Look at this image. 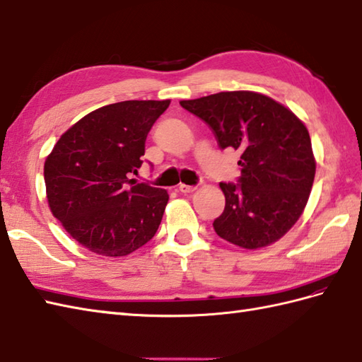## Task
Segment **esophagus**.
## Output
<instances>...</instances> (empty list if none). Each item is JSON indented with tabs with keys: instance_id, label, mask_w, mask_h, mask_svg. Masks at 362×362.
<instances>
[{
	"instance_id": "obj_1",
	"label": "esophagus",
	"mask_w": 362,
	"mask_h": 362,
	"mask_svg": "<svg viewBox=\"0 0 362 362\" xmlns=\"http://www.w3.org/2000/svg\"><path fill=\"white\" fill-rule=\"evenodd\" d=\"M194 189H196V187H193V185H185V183H180V185H179V191H180V193H183V194L193 193Z\"/></svg>"
}]
</instances>
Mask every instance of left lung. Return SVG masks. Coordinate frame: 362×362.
I'll list each match as a JSON object with an SVG mask.
<instances>
[{"mask_svg": "<svg viewBox=\"0 0 362 362\" xmlns=\"http://www.w3.org/2000/svg\"><path fill=\"white\" fill-rule=\"evenodd\" d=\"M209 124L222 149L241 151L240 183H219L226 209L213 227L255 250L286 235L302 216L316 175L308 129L288 107L249 90L180 101Z\"/></svg>", "mask_w": 362, "mask_h": 362, "instance_id": "8db88e82", "label": "left lung"}]
</instances>
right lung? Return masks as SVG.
Listing matches in <instances>:
<instances>
[{"instance_id":"obj_1","label":"right lung","mask_w":362,"mask_h":362,"mask_svg":"<svg viewBox=\"0 0 362 362\" xmlns=\"http://www.w3.org/2000/svg\"><path fill=\"white\" fill-rule=\"evenodd\" d=\"M165 101H122L90 112L66 130L45 160L52 216L96 255L126 257L151 241L163 218L166 189L129 180Z\"/></svg>"}]
</instances>
